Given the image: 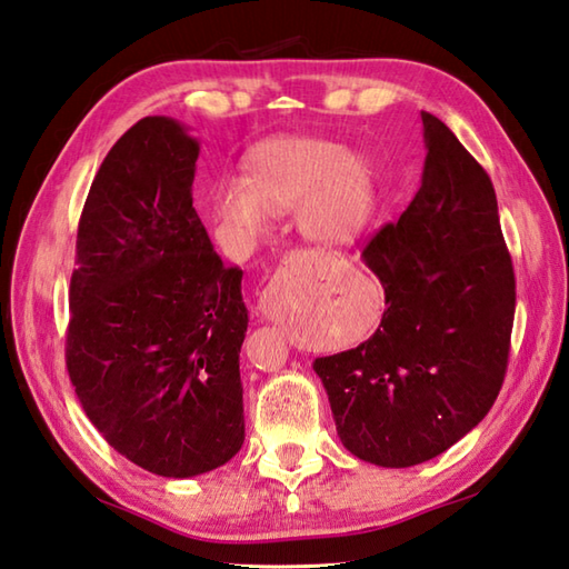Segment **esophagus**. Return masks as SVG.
<instances>
[{
  "label": "esophagus",
  "mask_w": 569,
  "mask_h": 569,
  "mask_svg": "<svg viewBox=\"0 0 569 569\" xmlns=\"http://www.w3.org/2000/svg\"><path fill=\"white\" fill-rule=\"evenodd\" d=\"M301 261H330L328 256H318V253H303ZM258 313H261L266 320H278L281 313H278L276 308V296H273V288L266 286L261 298H258Z\"/></svg>",
  "instance_id": "34e87169"
}]
</instances>
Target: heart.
Here are the masks:
<instances>
[{"mask_svg": "<svg viewBox=\"0 0 569 569\" xmlns=\"http://www.w3.org/2000/svg\"><path fill=\"white\" fill-rule=\"evenodd\" d=\"M296 210L298 231L320 249L356 243L373 221L378 181L370 163L348 147L316 137L268 139L246 159V179L213 196V219L226 239L246 249Z\"/></svg>", "mask_w": 569, "mask_h": 569, "instance_id": "heart-1", "label": "heart"}]
</instances>
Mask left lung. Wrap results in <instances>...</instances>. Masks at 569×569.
Returning <instances> with one entry per match:
<instances>
[{"mask_svg":"<svg viewBox=\"0 0 569 569\" xmlns=\"http://www.w3.org/2000/svg\"><path fill=\"white\" fill-rule=\"evenodd\" d=\"M420 119V189L363 251L386 291L380 326L358 348L313 360L340 442L380 468L432 460L488 416L515 318L492 181L446 123Z\"/></svg>","mask_w":569,"mask_h":569,"instance_id":"obj_1","label":"left lung"}]
</instances>
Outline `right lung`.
Returning <instances> with one entry per match:
<instances>
[{"label":"right lung","instance_id":"1","mask_svg":"<svg viewBox=\"0 0 569 569\" xmlns=\"http://www.w3.org/2000/svg\"><path fill=\"white\" fill-rule=\"evenodd\" d=\"M199 139L147 117L91 183L71 273L67 368L109 446L161 478H193L241 450L239 268L193 209Z\"/></svg>","mask_w":569,"mask_h":569}]
</instances>
